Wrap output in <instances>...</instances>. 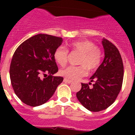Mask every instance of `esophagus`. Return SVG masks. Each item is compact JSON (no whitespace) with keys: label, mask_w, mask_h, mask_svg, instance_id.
<instances>
[{"label":"esophagus","mask_w":135,"mask_h":135,"mask_svg":"<svg viewBox=\"0 0 135 135\" xmlns=\"http://www.w3.org/2000/svg\"><path fill=\"white\" fill-rule=\"evenodd\" d=\"M64 81L65 82H67V83H68V84H70V83H71V82H72V80H71L67 79V78H64Z\"/></svg>","instance_id":"1"}]
</instances>
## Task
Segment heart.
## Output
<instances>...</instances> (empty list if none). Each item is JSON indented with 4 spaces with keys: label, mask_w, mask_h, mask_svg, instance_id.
Masks as SVG:
<instances>
[{
    "label": "heart",
    "mask_w": 135,
    "mask_h": 135,
    "mask_svg": "<svg viewBox=\"0 0 135 135\" xmlns=\"http://www.w3.org/2000/svg\"><path fill=\"white\" fill-rule=\"evenodd\" d=\"M70 47L74 52L80 53L78 64V66L67 67L60 70L61 76L68 79L76 80L86 76L87 70L93 71L100 65L101 52L94 42L89 40L76 41L70 44ZM69 52L63 46H59L54 52V59L61 66H65L68 59Z\"/></svg>",
    "instance_id": "obj_1"
}]
</instances>
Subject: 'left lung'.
<instances>
[{
  "instance_id": "obj_1",
  "label": "left lung",
  "mask_w": 135,
  "mask_h": 135,
  "mask_svg": "<svg viewBox=\"0 0 135 135\" xmlns=\"http://www.w3.org/2000/svg\"><path fill=\"white\" fill-rule=\"evenodd\" d=\"M105 57L93 76V88L81 83L82 88L76 93L81 104L90 112H100L109 107L116 99L121 90L124 77V66L118 49L105 38L102 40ZM91 83L89 82V84Z\"/></svg>"
}]
</instances>
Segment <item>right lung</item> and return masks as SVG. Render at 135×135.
<instances>
[{"label":"right lung","instance_id":"obj_1","mask_svg":"<svg viewBox=\"0 0 135 135\" xmlns=\"http://www.w3.org/2000/svg\"><path fill=\"white\" fill-rule=\"evenodd\" d=\"M62 42L61 37L39 34L25 40L15 51L9 71L11 82L15 93L25 104H44L63 82V77L53 76L58 71L54 52ZM42 75L46 77L42 79Z\"/></svg>","mask_w":135,"mask_h":135}]
</instances>
